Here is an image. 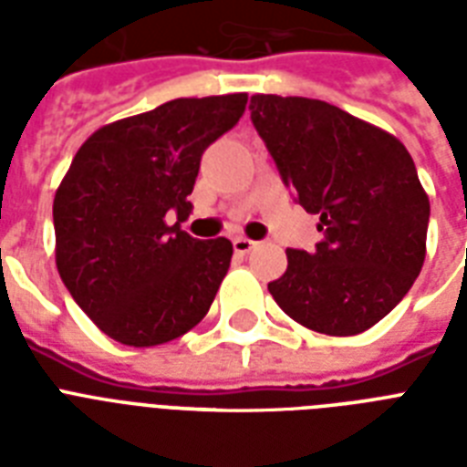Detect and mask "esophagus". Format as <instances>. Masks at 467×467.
Here are the masks:
<instances>
[{"instance_id": "34e87169", "label": "esophagus", "mask_w": 467, "mask_h": 467, "mask_svg": "<svg viewBox=\"0 0 467 467\" xmlns=\"http://www.w3.org/2000/svg\"><path fill=\"white\" fill-rule=\"evenodd\" d=\"M233 247H234V252H237V254H249V252L256 247V242L247 240V237H234Z\"/></svg>"}]
</instances>
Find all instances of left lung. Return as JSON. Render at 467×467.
Instances as JSON below:
<instances>
[{
    "mask_svg": "<svg viewBox=\"0 0 467 467\" xmlns=\"http://www.w3.org/2000/svg\"><path fill=\"white\" fill-rule=\"evenodd\" d=\"M249 111L322 233L315 252H285L269 293L307 329L366 332L405 298L427 254L429 196L412 157L395 135L319 99L254 94Z\"/></svg>",
    "mask_w": 467,
    "mask_h": 467,
    "instance_id": "left-lung-1",
    "label": "left lung"
}]
</instances>
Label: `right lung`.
<instances>
[{"mask_svg": "<svg viewBox=\"0 0 467 467\" xmlns=\"http://www.w3.org/2000/svg\"><path fill=\"white\" fill-rule=\"evenodd\" d=\"M244 106L247 94L174 99L99 128L77 150L53 201L55 264L77 306L111 339L157 347L211 310L233 242L196 240L179 223L205 148Z\"/></svg>", "mask_w": 467, "mask_h": 467, "instance_id": "obj_1", "label": "right lung"}]
</instances>
